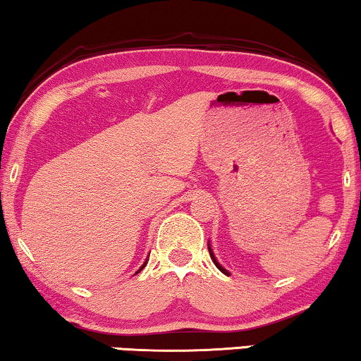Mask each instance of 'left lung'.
I'll use <instances>...</instances> for the list:
<instances>
[{"label":"left lung","mask_w":361,"mask_h":361,"mask_svg":"<svg viewBox=\"0 0 361 361\" xmlns=\"http://www.w3.org/2000/svg\"><path fill=\"white\" fill-rule=\"evenodd\" d=\"M207 248H209V255H211V258H212V262H214V265H216L217 268H219V270H221L222 273H224V275H227V276H229V275H231V273H229V271H227V270H226V268H222V267L219 265V263H217V260H216V257H214V253H212V250H211V247H209V245H207Z\"/></svg>","instance_id":"8db88e82"}]
</instances>
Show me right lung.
Listing matches in <instances>:
<instances>
[{"instance_id":"right-lung-1","label":"right lung","mask_w":361,"mask_h":361,"mask_svg":"<svg viewBox=\"0 0 361 361\" xmlns=\"http://www.w3.org/2000/svg\"><path fill=\"white\" fill-rule=\"evenodd\" d=\"M145 265H147V262H145V263H144V265H142V267H140V268H139V271H140V270H142V268H144V267H145ZM139 271H137V273H139Z\"/></svg>"}]
</instances>
